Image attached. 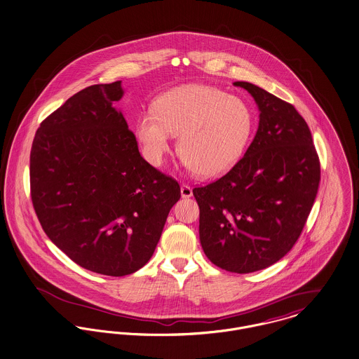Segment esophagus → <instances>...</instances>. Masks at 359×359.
I'll return each instance as SVG.
<instances>
[{
    "instance_id": "obj_1",
    "label": "esophagus",
    "mask_w": 359,
    "mask_h": 359,
    "mask_svg": "<svg viewBox=\"0 0 359 359\" xmlns=\"http://www.w3.org/2000/svg\"><path fill=\"white\" fill-rule=\"evenodd\" d=\"M191 194H193V191H191V188L189 185H182L181 187V196L184 198H189V197H191Z\"/></svg>"
}]
</instances>
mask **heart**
Listing matches in <instances>:
<instances>
[{"mask_svg": "<svg viewBox=\"0 0 359 359\" xmlns=\"http://www.w3.org/2000/svg\"><path fill=\"white\" fill-rule=\"evenodd\" d=\"M255 130L252 107L237 96L203 84L170 90L136 122L144 154L161 165L178 135L177 149L187 166L200 177L224 174L238 163Z\"/></svg>", "mask_w": 359, "mask_h": 359, "instance_id": "1", "label": "heart"}]
</instances>
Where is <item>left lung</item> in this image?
<instances>
[{"instance_id": "obj_1", "label": "left lung", "mask_w": 359, "mask_h": 359, "mask_svg": "<svg viewBox=\"0 0 359 359\" xmlns=\"http://www.w3.org/2000/svg\"><path fill=\"white\" fill-rule=\"evenodd\" d=\"M253 96L259 129L243 158L193 196L200 207V242L216 266L250 273L291 250L311 214L320 162L311 129L295 107L263 88L236 81Z\"/></svg>"}]
</instances>
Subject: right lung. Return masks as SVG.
Wrapping results in <instances>:
<instances>
[{
  "instance_id": "obj_1",
  "label": "right lung",
  "mask_w": 359,
  "mask_h": 359,
  "mask_svg": "<svg viewBox=\"0 0 359 359\" xmlns=\"http://www.w3.org/2000/svg\"><path fill=\"white\" fill-rule=\"evenodd\" d=\"M121 81L71 96L36 130L31 197L51 242L96 273L125 276L155 252L180 200L175 180L152 168L114 103Z\"/></svg>"
}]
</instances>
